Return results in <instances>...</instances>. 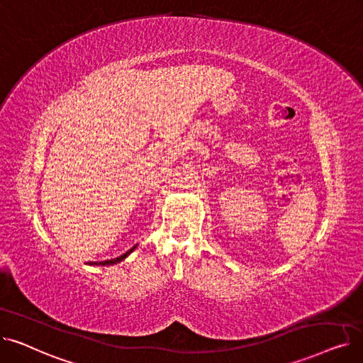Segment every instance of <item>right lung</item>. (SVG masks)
I'll use <instances>...</instances> for the list:
<instances>
[{
    "label": "right lung",
    "instance_id": "right-lung-1",
    "mask_svg": "<svg viewBox=\"0 0 363 363\" xmlns=\"http://www.w3.org/2000/svg\"><path fill=\"white\" fill-rule=\"evenodd\" d=\"M135 247H137V245H133L130 250H128L125 255H122V256H119V257H116V259H110V260H104V262H89V264H114V263H119V262H122L128 255H130L133 250H135Z\"/></svg>",
    "mask_w": 363,
    "mask_h": 363
}]
</instances>
